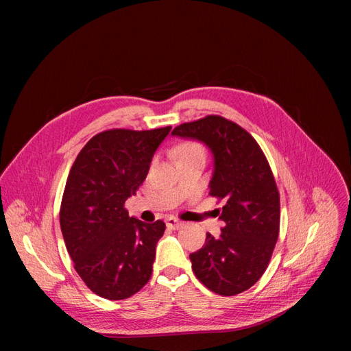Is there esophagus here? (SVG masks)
Instances as JSON below:
<instances>
[{
  "instance_id": "34e87169",
  "label": "esophagus",
  "mask_w": 351,
  "mask_h": 351,
  "mask_svg": "<svg viewBox=\"0 0 351 351\" xmlns=\"http://www.w3.org/2000/svg\"><path fill=\"white\" fill-rule=\"evenodd\" d=\"M165 222H167V227L168 228H173V230H178L180 227L183 226V222L180 221V219H177V218H174V217H168L165 219Z\"/></svg>"
}]
</instances>
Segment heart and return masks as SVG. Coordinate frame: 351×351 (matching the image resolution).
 <instances>
[{"instance_id":"obj_1","label":"heart","mask_w":351,"mask_h":351,"mask_svg":"<svg viewBox=\"0 0 351 351\" xmlns=\"http://www.w3.org/2000/svg\"><path fill=\"white\" fill-rule=\"evenodd\" d=\"M190 155H204V147L196 142H186L178 147V158Z\"/></svg>"}]
</instances>
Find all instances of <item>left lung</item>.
Instances as JSON below:
<instances>
[{"label":"left lung","mask_w":351,"mask_h":351,"mask_svg":"<svg viewBox=\"0 0 351 351\" xmlns=\"http://www.w3.org/2000/svg\"><path fill=\"white\" fill-rule=\"evenodd\" d=\"M174 136L204 142L214 155L209 195L222 202L221 236L190 254L196 278L219 295L249 290L267 271L280 234V193L268 159L246 130L221 115L183 123Z\"/></svg>","instance_id":"obj_1"}]
</instances>
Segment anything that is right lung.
<instances>
[{
	"label": "right lung",
	"instance_id": "right-lung-1",
	"mask_svg": "<svg viewBox=\"0 0 351 351\" xmlns=\"http://www.w3.org/2000/svg\"><path fill=\"white\" fill-rule=\"evenodd\" d=\"M171 127L95 134L71 165L60 226L74 269L104 299H129L149 281L164 221L146 224L124 208Z\"/></svg>",
	"mask_w": 351,
	"mask_h": 351
}]
</instances>
